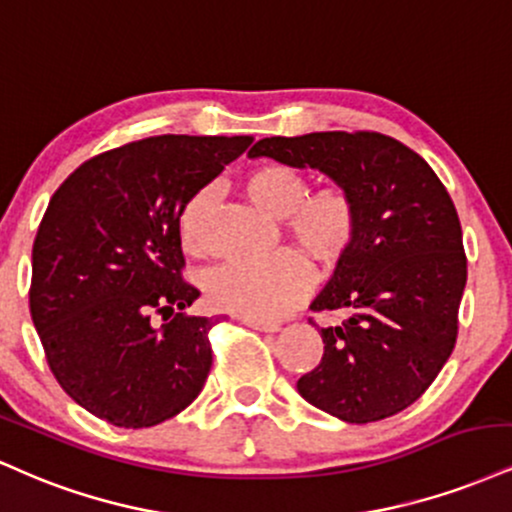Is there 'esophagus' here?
<instances>
[{
  "mask_svg": "<svg viewBox=\"0 0 512 512\" xmlns=\"http://www.w3.org/2000/svg\"><path fill=\"white\" fill-rule=\"evenodd\" d=\"M244 323L249 328L254 330H261V333H275V330H280V323L275 321H261V318H244Z\"/></svg>",
  "mask_w": 512,
  "mask_h": 512,
  "instance_id": "esophagus-1",
  "label": "esophagus"
}]
</instances>
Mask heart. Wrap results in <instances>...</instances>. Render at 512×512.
Wrapping results in <instances>:
<instances>
[{
  "mask_svg": "<svg viewBox=\"0 0 512 512\" xmlns=\"http://www.w3.org/2000/svg\"><path fill=\"white\" fill-rule=\"evenodd\" d=\"M251 201L285 218V230L321 266H338L352 254L362 232V213L350 189L340 184L309 191L302 170L282 162L256 167L244 179ZM215 189L203 186L179 210V237L194 256L208 251V225ZM311 287V268L297 251L285 249L258 261H230L206 275L203 290L215 311L244 318H280Z\"/></svg>",
  "mask_w": 512,
  "mask_h": 512,
  "instance_id": "heart-1",
  "label": "heart"
}]
</instances>
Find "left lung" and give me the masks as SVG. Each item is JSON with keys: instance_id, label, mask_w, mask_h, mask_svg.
<instances>
[{"instance_id": "8db88e82", "label": "left lung", "mask_w": 512, "mask_h": 512, "mask_svg": "<svg viewBox=\"0 0 512 512\" xmlns=\"http://www.w3.org/2000/svg\"><path fill=\"white\" fill-rule=\"evenodd\" d=\"M258 155L321 170L362 213L357 246L311 304L342 318L318 330L321 364L299 395L350 424L393 417L422 398L458 340L467 256L453 198L422 155L376 131L270 136L249 150Z\"/></svg>"}]
</instances>
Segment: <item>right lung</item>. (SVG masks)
Returning <instances> with one entry per match:
<instances>
[{"mask_svg": "<svg viewBox=\"0 0 512 512\" xmlns=\"http://www.w3.org/2000/svg\"><path fill=\"white\" fill-rule=\"evenodd\" d=\"M251 136H150L76 167L33 242L30 316L59 386L90 414L146 429L206 383L213 318L189 316L179 210ZM162 315L155 327L149 318Z\"/></svg>", "mask_w": 512, "mask_h": 512, "instance_id": "right-lung-1", "label": "right lung"}]
</instances>
